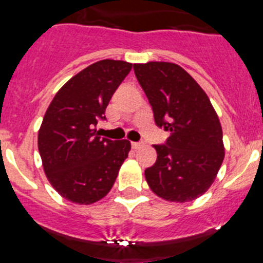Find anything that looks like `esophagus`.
Here are the masks:
<instances>
[{
	"instance_id": "obj_1",
	"label": "esophagus",
	"mask_w": 263,
	"mask_h": 263,
	"mask_svg": "<svg viewBox=\"0 0 263 263\" xmlns=\"http://www.w3.org/2000/svg\"><path fill=\"white\" fill-rule=\"evenodd\" d=\"M132 147H133L134 150H138V148L143 147V143L142 142H132Z\"/></svg>"
}]
</instances>
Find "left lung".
Wrapping results in <instances>:
<instances>
[{
    "mask_svg": "<svg viewBox=\"0 0 263 263\" xmlns=\"http://www.w3.org/2000/svg\"><path fill=\"white\" fill-rule=\"evenodd\" d=\"M155 124L170 132L154 145L157 162L145 170L148 187L167 201L185 203L208 191L224 160L222 129L210 99L175 63L134 64Z\"/></svg>",
    "mask_w": 263,
    "mask_h": 263,
    "instance_id": "8db88e82",
    "label": "left lung"
}]
</instances>
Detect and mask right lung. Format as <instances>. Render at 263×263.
Listing matches in <instances>:
<instances>
[{
  "label": "right lung",
  "mask_w": 263,
  "mask_h": 263,
  "mask_svg": "<svg viewBox=\"0 0 263 263\" xmlns=\"http://www.w3.org/2000/svg\"><path fill=\"white\" fill-rule=\"evenodd\" d=\"M132 66L111 59L90 64L58 90L46 110L38 133L42 164L51 185L72 203L103 199L132 148L127 139L111 141L96 132Z\"/></svg>",
  "instance_id": "obj_1"
}]
</instances>
